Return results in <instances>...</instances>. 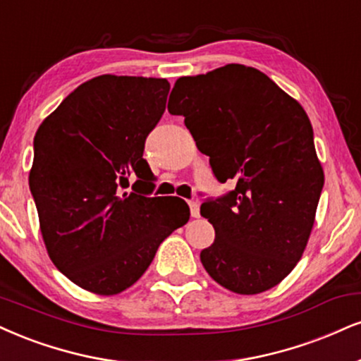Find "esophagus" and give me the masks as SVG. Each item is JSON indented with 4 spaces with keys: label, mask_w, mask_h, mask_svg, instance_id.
Listing matches in <instances>:
<instances>
[{
    "label": "esophagus",
    "mask_w": 361,
    "mask_h": 361,
    "mask_svg": "<svg viewBox=\"0 0 361 361\" xmlns=\"http://www.w3.org/2000/svg\"><path fill=\"white\" fill-rule=\"evenodd\" d=\"M188 205H190V212H192L193 219H198V216H200V203L197 202V200H190Z\"/></svg>",
    "instance_id": "1"
}]
</instances>
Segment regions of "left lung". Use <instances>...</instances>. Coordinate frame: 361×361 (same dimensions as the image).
<instances>
[{
    "mask_svg": "<svg viewBox=\"0 0 361 361\" xmlns=\"http://www.w3.org/2000/svg\"><path fill=\"white\" fill-rule=\"evenodd\" d=\"M171 94L169 114L185 117L216 180L235 183L200 208L215 228L203 267L232 293L274 288L306 249L324 185L310 117L266 73L240 63L180 77Z\"/></svg>",
    "mask_w": 361,
    "mask_h": 361,
    "instance_id": "1",
    "label": "left lung"
}]
</instances>
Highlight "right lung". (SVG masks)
<instances>
[{
  "label": "right lung",
  "instance_id": "right-lung-1",
  "mask_svg": "<svg viewBox=\"0 0 361 361\" xmlns=\"http://www.w3.org/2000/svg\"><path fill=\"white\" fill-rule=\"evenodd\" d=\"M168 92L166 79L94 77L35 134L28 180L43 242L55 267L90 293L131 288L190 219L181 198L149 197L154 175L142 158Z\"/></svg>",
  "mask_w": 361,
  "mask_h": 361
}]
</instances>
